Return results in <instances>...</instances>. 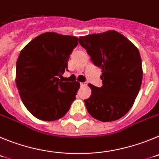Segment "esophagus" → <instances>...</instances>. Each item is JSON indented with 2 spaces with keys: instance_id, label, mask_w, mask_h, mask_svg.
Returning <instances> with one entry per match:
<instances>
[{
  "instance_id": "obj_1",
  "label": "esophagus",
  "mask_w": 159,
  "mask_h": 159,
  "mask_svg": "<svg viewBox=\"0 0 159 159\" xmlns=\"http://www.w3.org/2000/svg\"><path fill=\"white\" fill-rule=\"evenodd\" d=\"M80 85H81V87H85V86H87V84L86 83H80Z\"/></svg>"
}]
</instances>
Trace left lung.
I'll list each match as a JSON object with an SVG mask.
<instances>
[{"mask_svg":"<svg viewBox=\"0 0 159 159\" xmlns=\"http://www.w3.org/2000/svg\"><path fill=\"white\" fill-rule=\"evenodd\" d=\"M79 42L95 66L102 69V86L90 84L92 95L84 102L88 113L102 122L120 119L134 104L143 80L137 48L116 31L80 36Z\"/></svg>","mask_w":159,"mask_h":159,"instance_id":"left-lung-1","label":"left lung"}]
</instances>
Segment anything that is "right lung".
Instances as JSON below:
<instances>
[{
    "label": "right lung",
    "instance_id": "1",
    "mask_svg": "<svg viewBox=\"0 0 159 159\" xmlns=\"http://www.w3.org/2000/svg\"><path fill=\"white\" fill-rule=\"evenodd\" d=\"M78 38L44 32L21 50L16 61V84L25 107L37 119L54 121L69 111L80 84L64 82L62 74Z\"/></svg>",
    "mask_w": 159,
    "mask_h": 159
}]
</instances>
